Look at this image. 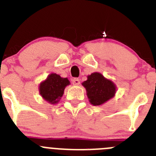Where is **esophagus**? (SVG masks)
Segmentation results:
<instances>
[{
  "instance_id": "34e87169",
  "label": "esophagus",
  "mask_w": 156,
  "mask_h": 156,
  "mask_svg": "<svg viewBox=\"0 0 156 156\" xmlns=\"http://www.w3.org/2000/svg\"><path fill=\"white\" fill-rule=\"evenodd\" d=\"M72 83L73 85H79L80 83V80L77 78H74V79L72 80Z\"/></svg>"
}]
</instances>
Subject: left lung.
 Masks as SVG:
<instances>
[{
	"mask_svg": "<svg viewBox=\"0 0 156 156\" xmlns=\"http://www.w3.org/2000/svg\"><path fill=\"white\" fill-rule=\"evenodd\" d=\"M82 85L86 88L89 101L94 106L108 101L114 97L116 91L115 83L99 73H94L88 76L87 80L83 82Z\"/></svg>",
	"mask_w": 156,
	"mask_h": 156,
	"instance_id": "obj_1",
	"label": "left lung"
}]
</instances>
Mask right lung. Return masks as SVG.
Segmentation results:
<instances>
[{
	"instance_id": "1",
	"label": "right lung",
	"mask_w": 156,
	"mask_h": 156,
	"mask_svg": "<svg viewBox=\"0 0 156 156\" xmlns=\"http://www.w3.org/2000/svg\"><path fill=\"white\" fill-rule=\"evenodd\" d=\"M70 84L67 78H62L56 73H51L41 83L39 91L41 97L51 104H56L62 97L66 86Z\"/></svg>"
}]
</instances>
